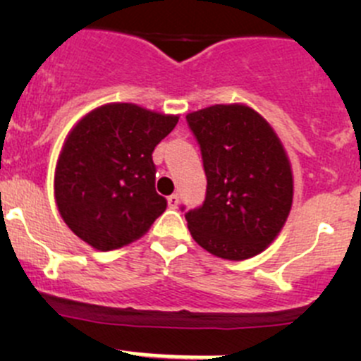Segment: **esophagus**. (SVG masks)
I'll list each match as a JSON object with an SVG mask.
<instances>
[{
	"label": "esophagus",
	"instance_id": "esophagus-1",
	"mask_svg": "<svg viewBox=\"0 0 361 361\" xmlns=\"http://www.w3.org/2000/svg\"><path fill=\"white\" fill-rule=\"evenodd\" d=\"M167 204H169V207H178V204H180V195H169V197H167Z\"/></svg>",
	"mask_w": 361,
	"mask_h": 361
}]
</instances>
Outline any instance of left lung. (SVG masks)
<instances>
[{
  "label": "left lung",
  "instance_id": "obj_1",
  "mask_svg": "<svg viewBox=\"0 0 361 361\" xmlns=\"http://www.w3.org/2000/svg\"><path fill=\"white\" fill-rule=\"evenodd\" d=\"M201 145L206 201L185 214L192 238L214 257L246 260L281 232L293 202V173L271 123L246 104L187 115Z\"/></svg>",
  "mask_w": 361,
  "mask_h": 361
}]
</instances>
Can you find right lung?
I'll list each match as a JSON object with an SVG mask.
<instances>
[{
  "instance_id": "add662e5",
  "label": "right lung",
  "mask_w": 361,
  "mask_h": 361,
  "mask_svg": "<svg viewBox=\"0 0 361 361\" xmlns=\"http://www.w3.org/2000/svg\"><path fill=\"white\" fill-rule=\"evenodd\" d=\"M178 115L133 103H108L83 115L69 130L54 176L64 224L99 251L118 250L148 232L166 211L155 192V147Z\"/></svg>"
}]
</instances>
